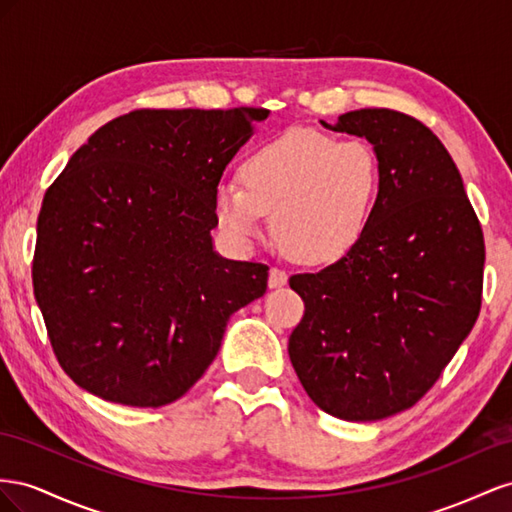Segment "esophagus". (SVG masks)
<instances>
[{
  "mask_svg": "<svg viewBox=\"0 0 512 512\" xmlns=\"http://www.w3.org/2000/svg\"><path fill=\"white\" fill-rule=\"evenodd\" d=\"M283 285H287V272L281 270V268H270L268 287L276 289V287H283Z\"/></svg>",
  "mask_w": 512,
  "mask_h": 512,
  "instance_id": "1",
  "label": "esophagus"
}]
</instances>
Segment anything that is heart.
I'll return each instance as SVG.
<instances>
[{"mask_svg":"<svg viewBox=\"0 0 512 512\" xmlns=\"http://www.w3.org/2000/svg\"><path fill=\"white\" fill-rule=\"evenodd\" d=\"M240 182L216 188L221 229L248 242L272 214L274 236L291 257L328 266L352 253L367 231L382 191V163L364 139L294 128L248 154Z\"/></svg>","mask_w":512,"mask_h":512,"instance_id":"heart-1","label":"heart"}]
</instances>
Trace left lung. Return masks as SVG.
<instances>
[{
    "label": "left lung",
    "instance_id": "8db88e82",
    "mask_svg": "<svg viewBox=\"0 0 512 512\" xmlns=\"http://www.w3.org/2000/svg\"><path fill=\"white\" fill-rule=\"evenodd\" d=\"M321 124L373 145L382 191L352 253L289 279L304 317L287 349L319 410L382 420L425 397L472 332L485 238L455 160L425 124L392 109Z\"/></svg>",
    "mask_w": 512,
    "mask_h": 512
}]
</instances>
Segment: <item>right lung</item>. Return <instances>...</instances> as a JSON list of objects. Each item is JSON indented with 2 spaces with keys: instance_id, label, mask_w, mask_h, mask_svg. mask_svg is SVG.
<instances>
[{
  "instance_id": "obj_1",
  "label": "right lung",
  "mask_w": 512,
  "mask_h": 512,
  "mask_svg": "<svg viewBox=\"0 0 512 512\" xmlns=\"http://www.w3.org/2000/svg\"><path fill=\"white\" fill-rule=\"evenodd\" d=\"M268 109H137L100 126L47 188L34 296L77 386L130 407L178 401L268 266L214 251L225 167Z\"/></svg>"
}]
</instances>
